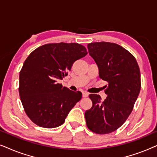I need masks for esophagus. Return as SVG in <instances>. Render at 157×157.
Listing matches in <instances>:
<instances>
[{
  "label": "esophagus",
  "instance_id": "obj_1",
  "mask_svg": "<svg viewBox=\"0 0 157 157\" xmlns=\"http://www.w3.org/2000/svg\"><path fill=\"white\" fill-rule=\"evenodd\" d=\"M89 93H87L86 91H83V97H87V96H89Z\"/></svg>",
  "mask_w": 157,
  "mask_h": 157
}]
</instances>
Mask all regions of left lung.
<instances>
[{"mask_svg": "<svg viewBox=\"0 0 157 157\" xmlns=\"http://www.w3.org/2000/svg\"><path fill=\"white\" fill-rule=\"evenodd\" d=\"M87 46L97 64L99 77L108 84L104 101L99 95H89L93 105L85 112L86 123L96 134H109L118 129L132 113L141 89L140 70L134 56L119 45L103 41Z\"/></svg>", "mask_w": 157, "mask_h": 157, "instance_id": "1", "label": "left lung"}]
</instances>
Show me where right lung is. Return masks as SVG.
<instances>
[{
    "label": "right lung",
    "mask_w": 157,
    "mask_h": 157,
    "mask_svg": "<svg viewBox=\"0 0 157 157\" xmlns=\"http://www.w3.org/2000/svg\"><path fill=\"white\" fill-rule=\"evenodd\" d=\"M86 54L82 45L59 43L38 47L25 59L19 75V95L25 113L34 124L51 128L64 123L82 94L63 87L58 81Z\"/></svg>",
    "instance_id": "1"
}]
</instances>
